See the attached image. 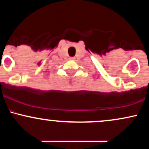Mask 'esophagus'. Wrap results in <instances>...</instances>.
<instances>
[{
	"label": "esophagus",
	"mask_w": 149,
	"mask_h": 149,
	"mask_svg": "<svg viewBox=\"0 0 149 149\" xmlns=\"http://www.w3.org/2000/svg\"><path fill=\"white\" fill-rule=\"evenodd\" d=\"M69 59H71V60H73V59H74V58H73V57H70Z\"/></svg>",
	"instance_id": "obj_1"
}]
</instances>
